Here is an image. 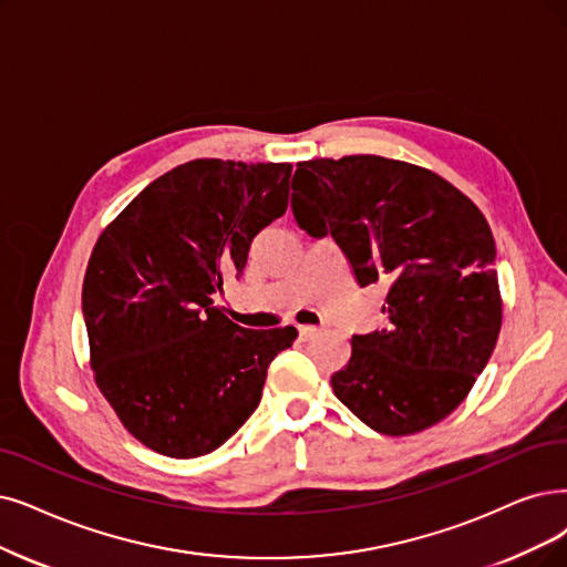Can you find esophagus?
I'll use <instances>...</instances> for the list:
<instances>
[{"instance_id":"34e87169","label":"esophagus","mask_w":567,"mask_h":567,"mask_svg":"<svg viewBox=\"0 0 567 567\" xmlns=\"http://www.w3.org/2000/svg\"><path fill=\"white\" fill-rule=\"evenodd\" d=\"M298 332H300V339H305V342H309V339H313L321 330L313 328V326H300Z\"/></svg>"}]
</instances>
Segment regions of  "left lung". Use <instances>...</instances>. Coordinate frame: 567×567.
<instances>
[{
	"mask_svg": "<svg viewBox=\"0 0 567 567\" xmlns=\"http://www.w3.org/2000/svg\"><path fill=\"white\" fill-rule=\"evenodd\" d=\"M292 199L300 228L330 235L360 288L389 286L381 311L391 326L353 334L351 360L330 379L339 402L391 437L446 419L503 323L484 214L435 172L381 155L298 163Z\"/></svg>",
	"mask_w": 567,
	"mask_h": 567,
	"instance_id": "1",
	"label": "left lung"
}]
</instances>
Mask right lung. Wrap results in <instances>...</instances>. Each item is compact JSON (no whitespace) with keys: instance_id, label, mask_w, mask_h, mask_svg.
<instances>
[{"instance_id":"add662e5","label":"right lung","mask_w":567,"mask_h":567,"mask_svg":"<svg viewBox=\"0 0 567 567\" xmlns=\"http://www.w3.org/2000/svg\"><path fill=\"white\" fill-rule=\"evenodd\" d=\"M288 163L190 161L155 178L100 235L83 279L90 368L121 423L169 458L228 442L296 328L246 330L212 296L288 207Z\"/></svg>"}]
</instances>
